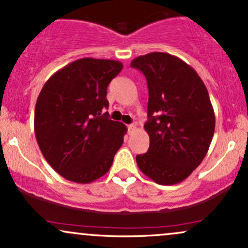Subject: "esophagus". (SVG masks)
Instances as JSON below:
<instances>
[{
    "label": "esophagus",
    "mask_w": 248,
    "mask_h": 248,
    "mask_svg": "<svg viewBox=\"0 0 248 248\" xmlns=\"http://www.w3.org/2000/svg\"><path fill=\"white\" fill-rule=\"evenodd\" d=\"M128 132L129 133H132V132H134V130L136 129V124H128Z\"/></svg>",
    "instance_id": "esophagus-1"
}]
</instances>
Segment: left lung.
Listing matches in <instances>:
<instances>
[{
	"instance_id": "8db88e82",
	"label": "left lung",
	"mask_w": 248,
	"mask_h": 248,
	"mask_svg": "<svg viewBox=\"0 0 248 248\" xmlns=\"http://www.w3.org/2000/svg\"><path fill=\"white\" fill-rule=\"evenodd\" d=\"M147 79L149 149L136 156L144 175L161 186L189 177L205 157L215 112L201 77L186 62L166 52H152L130 62Z\"/></svg>"
}]
</instances>
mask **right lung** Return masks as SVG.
Segmentation results:
<instances>
[{
    "label": "right lung",
    "mask_w": 248,
    "mask_h": 248,
    "mask_svg": "<svg viewBox=\"0 0 248 248\" xmlns=\"http://www.w3.org/2000/svg\"><path fill=\"white\" fill-rule=\"evenodd\" d=\"M122 62L81 58L44 84L35 108L39 149L64 178L87 184L104 176L124 143L127 128L109 120L107 86Z\"/></svg>",
    "instance_id": "obj_1"
}]
</instances>
